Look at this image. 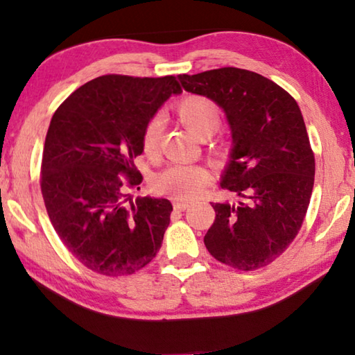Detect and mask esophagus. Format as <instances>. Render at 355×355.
Returning a JSON list of instances; mask_svg holds the SVG:
<instances>
[{
	"label": "esophagus",
	"mask_w": 355,
	"mask_h": 355,
	"mask_svg": "<svg viewBox=\"0 0 355 355\" xmlns=\"http://www.w3.org/2000/svg\"><path fill=\"white\" fill-rule=\"evenodd\" d=\"M191 207V203L188 202H175L173 203V208L178 209V211H184V209H188Z\"/></svg>",
	"instance_id": "esophagus-1"
}]
</instances>
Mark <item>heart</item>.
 Masks as SVG:
<instances>
[{"label":"heart","mask_w":355,"mask_h":355,"mask_svg":"<svg viewBox=\"0 0 355 355\" xmlns=\"http://www.w3.org/2000/svg\"><path fill=\"white\" fill-rule=\"evenodd\" d=\"M178 116L184 127L200 139L213 136L220 127V110L213 100L202 95H191L178 103ZM164 116L155 114L142 131V150L148 158L159 155ZM211 175L203 166H171L153 178V188L175 200H194L202 194Z\"/></svg>","instance_id":"heart-1"}]
</instances>
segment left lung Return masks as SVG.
Wrapping results in <instances>:
<instances>
[{
	"instance_id": "8db88e82",
	"label": "left lung",
	"mask_w": 355,
	"mask_h": 355,
	"mask_svg": "<svg viewBox=\"0 0 355 355\" xmlns=\"http://www.w3.org/2000/svg\"><path fill=\"white\" fill-rule=\"evenodd\" d=\"M186 92L213 100L232 131L220 188L241 200L211 203L205 245L216 260L252 271L296 238L315 183V156L302 112L290 94L255 71L224 67L178 75Z\"/></svg>"
}]
</instances>
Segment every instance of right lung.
<instances>
[{"mask_svg": "<svg viewBox=\"0 0 355 355\" xmlns=\"http://www.w3.org/2000/svg\"><path fill=\"white\" fill-rule=\"evenodd\" d=\"M178 94L173 76L105 75L76 89L51 119L42 196L65 248L94 272L133 274L158 254L172 203L150 196L127 202L123 188L142 182L135 159L144 127Z\"/></svg>", "mask_w": 355, "mask_h": 355, "instance_id": "right-lung-1", "label": "right lung"}]
</instances>
